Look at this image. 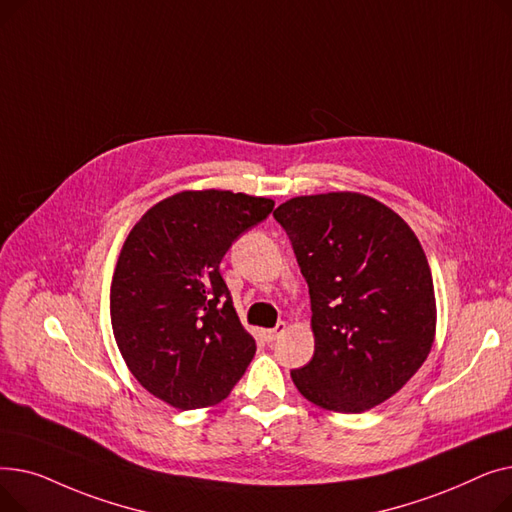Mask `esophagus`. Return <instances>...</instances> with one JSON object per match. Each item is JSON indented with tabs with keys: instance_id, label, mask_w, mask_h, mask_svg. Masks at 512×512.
Instances as JSON below:
<instances>
[{
	"instance_id": "1",
	"label": "esophagus",
	"mask_w": 512,
	"mask_h": 512,
	"mask_svg": "<svg viewBox=\"0 0 512 512\" xmlns=\"http://www.w3.org/2000/svg\"><path fill=\"white\" fill-rule=\"evenodd\" d=\"M284 332H286V324H284V321H280V324H276V328H272V330H265V332H263V336H265V340H267V342H274V340H278Z\"/></svg>"
}]
</instances>
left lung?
<instances>
[{
	"label": "left lung",
	"instance_id": "1",
	"mask_svg": "<svg viewBox=\"0 0 512 512\" xmlns=\"http://www.w3.org/2000/svg\"><path fill=\"white\" fill-rule=\"evenodd\" d=\"M309 286L313 359L292 382L313 405L363 413L432 351V272L407 222L365 195L297 197L274 211Z\"/></svg>",
	"mask_w": 512,
	"mask_h": 512
}]
</instances>
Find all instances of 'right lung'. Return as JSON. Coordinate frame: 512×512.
<instances>
[{"mask_svg":"<svg viewBox=\"0 0 512 512\" xmlns=\"http://www.w3.org/2000/svg\"><path fill=\"white\" fill-rule=\"evenodd\" d=\"M272 209L263 197L186 191L130 230L112 280V328L134 378L168 405H218L245 375L257 344L240 324L220 263Z\"/></svg>","mask_w":512,"mask_h":512,"instance_id":"add662e5","label":"right lung"}]
</instances>
